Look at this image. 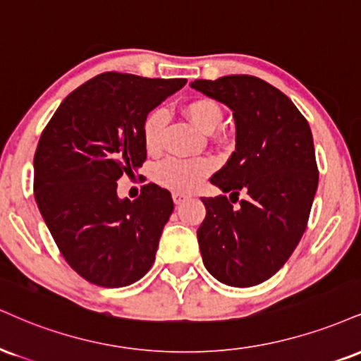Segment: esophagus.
Segmentation results:
<instances>
[{"mask_svg": "<svg viewBox=\"0 0 361 361\" xmlns=\"http://www.w3.org/2000/svg\"><path fill=\"white\" fill-rule=\"evenodd\" d=\"M186 198H188V195H185V193H180V192L173 193V202H175L176 205H181Z\"/></svg>", "mask_w": 361, "mask_h": 361, "instance_id": "1", "label": "esophagus"}]
</instances>
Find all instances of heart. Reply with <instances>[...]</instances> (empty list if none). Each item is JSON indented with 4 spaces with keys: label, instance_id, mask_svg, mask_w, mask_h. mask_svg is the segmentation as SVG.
I'll return each mask as SVG.
<instances>
[{
    "label": "heart",
    "instance_id": "heart-1",
    "mask_svg": "<svg viewBox=\"0 0 361 361\" xmlns=\"http://www.w3.org/2000/svg\"><path fill=\"white\" fill-rule=\"evenodd\" d=\"M185 112L200 131L207 134L216 131L222 126L224 112L219 104L210 99H198V101L190 102L185 107ZM166 124L168 112L161 107L151 111L146 116L145 124H142V137H145L147 149L158 151L161 147ZM210 171L212 163L208 159H185L171 156L158 163L153 176L156 183L161 185L163 188L173 190V192H192Z\"/></svg>",
    "mask_w": 361,
    "mask_h": 361
}]
</instances>
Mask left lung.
I'll list each match as a JSON object with an SVG mask.
<instances>
[{
    "label": "left lung",
    "instance_id": "obj_1",
    "mask_svg": "<svg viewBox=\"0 0 361 361\" xmlns=\"http://www.w3.org/2000/svg\"><path fill=\"white\" fill-rule=\"evenodd\" d=\"M190 85L225 104L235 121V151L210 178L230 200L202 198L207 215L197 235L203 264L222 284L250 288L288 262L306 230L318 190L310 124L288 95L257 77ZM240 191L246 200L233 207Z\"/></svg>",
    "mask_w": 361,
    "mask_h": 361
}]
</instances>
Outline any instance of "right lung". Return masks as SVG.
Wrapping results in <instances>:
<instances>
[{
  "mask_svg": "<svg viewBox=\"0 0 361 361\" xmlns=\"http://www.w3.org/2000/svg\"><path fill=\"white\" fill-rule=\"evenodd\" d=\"M185 84L101 73L68 94L42 133L38 210L68 266L92 284L123 288L153 266L171 195L149 183L136 200L119 198L117 181L146 159V116Z\"/></svg>",
  "mask_w": 361,
  "mask_h": 361,
  "instance_id": "right-lung-1",
  "label": "right lung"
}]
</instances>
